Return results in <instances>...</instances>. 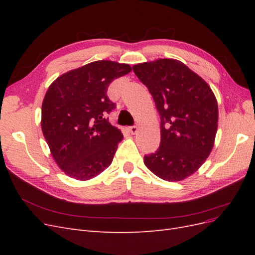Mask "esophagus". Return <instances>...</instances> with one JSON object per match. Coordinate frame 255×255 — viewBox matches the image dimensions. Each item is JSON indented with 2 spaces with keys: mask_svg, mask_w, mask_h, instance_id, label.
I'll return each instance as SVG.
<instances>
[{
  "mask_svg": "<svg viewBox=\"0 0 255 255\" xmlns=\"http://www.w3.org/2000/svg\"><path fill=\"white\" fill-rule=\"evenodd\" d=\"M128 130L130 132V134L134 135V134H136L138 132V128L136 126H132V127L128 128Z\"/></svg>",
  "mask_w": 255,
  "mask_h": 255,
  "instance_id": "34e87169",
  "label": "esophagus"
}]
</instances>
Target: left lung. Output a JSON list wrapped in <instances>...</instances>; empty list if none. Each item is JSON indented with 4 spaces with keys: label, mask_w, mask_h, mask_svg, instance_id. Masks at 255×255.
I'll return each instance as SVG.
<instances>
[{
    "label": "left lung",
    "mask_w": 255,
    "mask_h": 255,
    "mask_svg": "<svg viewBox=\"0 0 255 255\" xmlns=\"http://www.w3.org/2000/svg\"><path fill=\"white\" fill-rule=\"evenodd\" d=\"M133 71L148 88L160 117L158 149L143 163L160 179L176 182L201 167L213 149L218 105L211 87L175 59L138 64Z\"/></svg>",
    "instance_id": "8db88e82"
}]
</instances>
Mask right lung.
Here are the masks:
<instances>
[{
	"mask_svg": "<svg viewBox=\"0 0 255 255\" xmlns=\"http://www.w3.org/2000/svg\"><path fill=\"white\" fill-rule=\"evenodd\" d=\"M132 68L98 60L54 81L42 102L41 128L59 168L76 180H89L112 164L123 135L109 122L116 103L110 84Z\"/></svg>",
	"mask_w": 255,
	"mask_h": 255,
	"instance_id": "add662e5",
	"label": "right lung"
}]
</instances>
